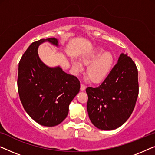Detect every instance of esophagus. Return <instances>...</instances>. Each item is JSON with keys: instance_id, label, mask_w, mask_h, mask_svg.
I'll use <instances>...</instances> for the list:
<instances>
[{"instance_id": "34e87169", "label": "esophagus", "mask_w": 155, "mask_h": 155, "mask_svg": "<svg viewBox=\"0 0 155 155\" xmlns=\"http://www.w3.org/2000/svg\"><path fill=\"white\" fill-rule=\"evenodd\" d=\"M86 86H85L84 84H81V88H80L81 91H84L85 89H86Z\"/></svg>"}]
</instances>
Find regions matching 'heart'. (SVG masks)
<instances>
[{
  "instance_id": "b5f03b06",
  "label": "heart",
  "mask_w": 155,
  "mask_h": 155,
  "mask_svg": "<svg viewBox=\"0 0 155 155\" xmlns=\"http://www.w3.org/2000/svg\"><path fill=\"white\" fill-rule=\"evenodd\" d=\"M83 62L88 64L86 74L91 81L101 82L112 70L114 64V57L110 52L102 49H95L83 57ZM72 67L76 72L82 69V64L77 60H72Z\"/></svg>"
}]
</instances>
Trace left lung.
<instances>
[{"instance_id":"obj_1","label":"left lung","mask_w":155,"mask_h":155,"mask_svg":"<svg viewBox=\"0 0 155 155\" xmlns=\"http://www.w3.org/2000/svg\"><path fill=\"white\" fill-rule=\"evenodd\" d=\"M138 91L136 65L130 57L121 53L101 85L86 88L87 111L92 124L104 130L119 128L132 114Z\"/></svg>"}]
</instances>
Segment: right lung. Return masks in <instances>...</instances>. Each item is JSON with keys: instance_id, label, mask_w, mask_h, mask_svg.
I'll list each match as a JSON object with an SVG mask.
<instances>
[{"instance_id": "obj_1", "label": "right lung", "mask_w": 155, "mask_h": 155, "mask_svg": "<svg viewBox=\"0 0 155 155\" xmlns=\"http://www.w3.org/2000/svg\"><path fill=\"white\" fill-rule=\"evenodd\" d=\"M45 41L58 46L55 38L29 45L19 63L17 89L27 114L40 125L51 127L67 117L69 104L79 92L80 81L60 67H49L41 60L38 48Z\"/></svg>"}]
</instances>
